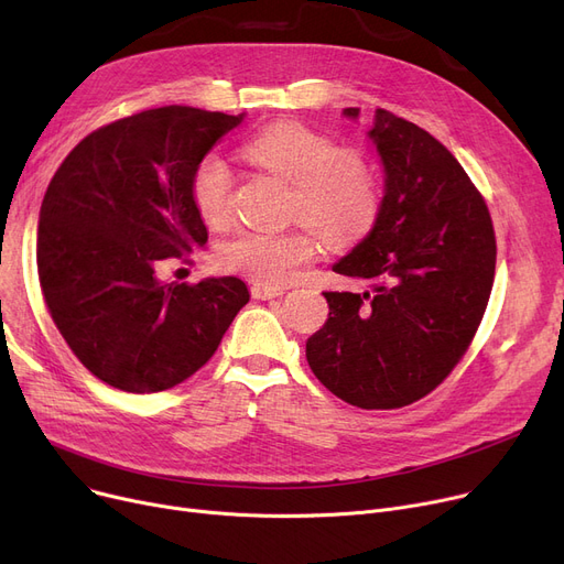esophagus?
I'll return each mask as SVG.
<instances>
[{
	"label": "esophagus",
	"instance_id": "esophagus-1",
	"mask_svg": "<svg viewBox=\"0 0 564 564\" xmlns=\"http://www.w3.org/2000/svg\"><path fill=\"white\" fill-rule=\"evenodd\" d=\"M281 294H283V288L262 285V283L251 285V297L253 300H274V297H281Z\"/></svg>",
	"mask_w": 564,
	"mask_h": 564
}]
</instances>
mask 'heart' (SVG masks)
Returning <instances> with one entry per match:
<instances>
[{
	"label": "heart",
	"instance_id": "heart-1",
	"mask_svg": "<svg viewBox=\"0 0 564 564\" xmlns=\"http://www.w3.org/2000/svg\"><path fill=\"white\" fill-rule=\"evenodd\" d=\"M247 158L292 185L290 217L304 219L329 245H349L370 230L379 210L370 166L302 123L285 121L260 130ZM192 200L200 219L224 228L232 219V173L226 160L207 153L192 173ZM317 253L308 228L242 232L221 247L219 264L264 285H285Z\"/></svg>",
	"mask_w": 564,
	"mask_h": 564
}]
</instances>
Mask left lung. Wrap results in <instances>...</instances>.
Instances as JSON below:
<instances>
[{
    "label": "left lung",
    "mask_w": 564,
    "mask_h": 564,
    "mask_svg": "<svg viewBox=\"0 0 564 564\" xmlns=\"http://www.w3.org/2000/svg\"><path fill=\"white\" fill-rule=\"evenodd\" d=\"M359 118V107L343 109ZM383 166L372 230L334 272L366 292H324L329 317L306 340L315 377L361 409L434 391L476 336L496 270L487 203L446 145L387 109L368 132Z\"/></svg>",
    "instance_id": "obj_1"
}]
</instances>
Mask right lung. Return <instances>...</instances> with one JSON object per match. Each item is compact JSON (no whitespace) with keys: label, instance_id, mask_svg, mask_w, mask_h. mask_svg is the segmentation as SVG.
<instances>
[{"label":"right lung","instance_id":"add662e5","mask_svg":"<svg viewBox=\"0 0 564 564\" xmlns=\"http://www.w3.org/2000/svg\"><path fill=\"white\" fill-rule=\"evenodd\" d=\"M242 118L181 105L139 111L84 137L50 181L36 247L43 297L82 366L113 389L177 387L249 302L235 276H158L169 258L205 247L192 173Z\"/></svg>","mask_w":564,"mask_h":564}]
</instances>
